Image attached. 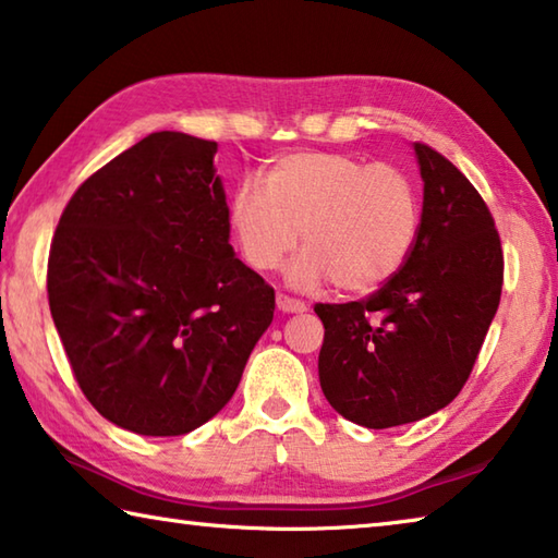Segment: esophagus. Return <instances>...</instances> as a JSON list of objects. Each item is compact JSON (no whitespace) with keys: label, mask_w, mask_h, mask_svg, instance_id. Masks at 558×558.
<instances>
[{"label":"esophagus","mask_w":558,"mask_h":558,"mask_svg":"<svg viewBox=\"0 0 558 558\" xmlns=\"http://www.w3.org/2000/svg\"><path fill=\"white\" fill-rule=\"evenodd\" d=\"M278 310H282V313H305L307 305L298 298H290V295H282V292H278Z\"/></svg>","instance_id":"1"}]
</instances>
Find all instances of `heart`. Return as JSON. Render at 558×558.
<instances>
[{"label":"heart","instance_id":"1","mask_svg":"<svg viewBox=\"0 0 558 558\" xmlns=\"http://www.w3.org/2000/svg\"><path fill=\"white\" fill-rule=\"evenodd\" d=\"M229 221L245 263L276 270L300 235L305 253L288 278L298 288L332 280L337 290L379 288L403 266L418 233L421 204L411 174L391 162L344 153H290L233 189Z\"/></svg>","mask_w":558,"mask_h":558}]
</instances>
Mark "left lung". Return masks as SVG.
Segmentation results:
<instances>
[{
  "label": "left lung",
  "instance_id": "left-lung-1",
  "mask_svg": "<svg viewBox=\"0 0 558 558\" xmlns=\"http://www.w3.org/2000/svg\"><path fill=\"white\" fill-rule=\"evenodd\" d=\"M415 157L423 211L409 258L372 295L315 305L319 386L364 428L421 421L456 399L502 295V243L485 199L433 147L415 143Z\"/></svg>",
  "mask_w": 558,
  "mask_h": 558
}]
</instances>
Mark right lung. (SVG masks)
I'll list each match as a JSON object with an SVG mask.
<instances>
[{
	"mask_svg": "<svg viewBox=\"0 0 558 558\" xmlns=\"http://www.w3.org/2000/svg\"><path fill=\"white\" fill-rule=\"evenodd\" d=\"M153 132L75 189L46 290L75 381L102 418L184 436L235 391L276 290L233 256L214 155Z\"/></svg>",
	"mask_w": 558,
	"mask_h": 558,
	"instance_id": "1",
	"label": "right lung"
}]
</instances>
